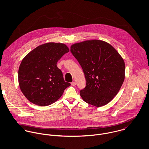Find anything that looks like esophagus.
<instances>
[{"label": "esophagus", "mask_w": 149, "mask_h": 149, "mask_svg": "<svg viewBox=\"0 0 149 149\" xmlns=\"http://www.w3.org/2000/svg\"><path fill=\"white\" fill-rule=\"evenodd\" d=\"M71 85H72V86H75V85H76V82L73 81V82H72L71 83Z\"/></svg>", "instance_id": "1"}]
</instances>
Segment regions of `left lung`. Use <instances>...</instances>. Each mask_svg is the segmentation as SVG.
I'll use <instances>...</instances> for the list:
<instances>
[{"label": "left lung", "mask_w": 149, "mask_h": 149, "mask_svg": "<svg viewBox=\"0 0 149 149\" xmlns=\"http://www.w3.org/2000/svg\"><path fill=\"white\" fill-rule=\"evenodd\" d=\"M70 52L80 64L86 86L80 91L86 103L99 107L106 105L117 95L125 77V64L109 43L93 40L76 43Z\"/></svg>", "instance_id": "obj_1"}]
</instances>
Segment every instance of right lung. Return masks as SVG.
Wrapping results in <instances>:
<instances>
[{
    "mask_svg": "<svg viewBox=\"0 0 149 149\" xmlns=\"http://www.w3.org/2000/svg\"><path fill=\"white\" fill-rule=\"evenodd\" d=\"M68 46L61 43L41 45L22 60L18 70V81L24 96L32 103L46 106L58 100L70 85L65 82L57 63Z\"/></svg>",
    "mask_w": 149,
    "mask_h": 149,
    "instance_id": "1",
    "label": "right lung"
}]
</instances>
